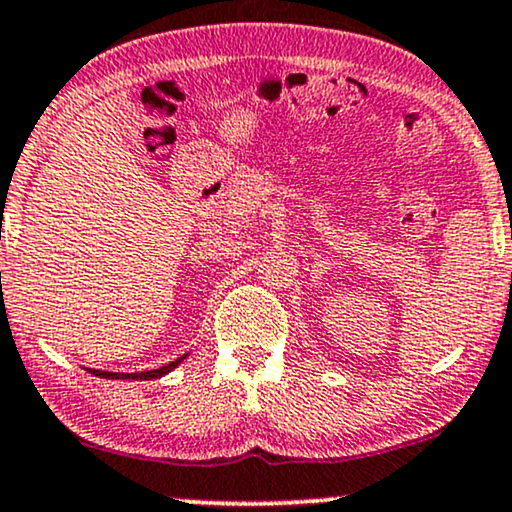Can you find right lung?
I'll return each mask as SVG.
<instances>
[{
	"instance_id": "1",
	"label": "right lung",
	"mask_w": 512,
	"mask_h": 512,
	"mask_svg": "<svg viewBox=\"0 0 512 512\" xmlns=\"http://www.w3.org/2000/svg\"><path fill=\"white\" fill-rule=\"evenodd\" d=\"M186 360V355H181L178 360L169 362V365L159 367V369H150V372H135V374H123V372H100V369H90V374H95V377H102V379H157V377H164V374H169L171 369L181 365V362Z\"/></svg>"
}]
</instances>
